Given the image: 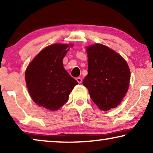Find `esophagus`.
I'll list each match as a JSON object with an SVG mask.
<instances>
[{"mask_svg": "<svg viewBox=\"0 0 153 153\" xmlns=\"http://www.w3.org/2000/svg\"><path fill=\"white\" fill-rule=\"evenodd\" d=\"M76 81H77V82H78L79 83H81V82H82V79H81V77H76Z\"/></svg>", "mask_w": 153, "mask_h": 153, "instance_id": "obj_1", "label": "esophagus"}]
</instances>
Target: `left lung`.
<instances>
[{
  "label": "left lung",
  "instance_id": "obj_1",
  "mask_svg": "<svg viewBox=\"0 0 153 153\" xmlns=\"http://www.w3.org/2000/svg\"><path fill=\"white\" fill-rule=\"evenodd\" d=\"M88 75L83 85L94 103L102 111L116 108L128 90L130 71L122 56L101 44L86 48Z\"/></svg>",
  "mask_w": 153,
  "mask_h": 153
}]
</instances>
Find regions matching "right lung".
<instances>
[{
    "instance_id": "add662e5",
    "label": "right lung",
    "mask_w": 153,
    "mask_h": 153,
    "mask_svg": "<svg viewBox=\"0 0 153 153\" xmlns=\"http://www.w3.org/2000/svg\"><path fill=\"white\" fill-rule=\"evenodd\" d=\"M69 48L68 45H50L39 52L27 68V88L38 106L58 110L68 102L70 92L78 84L63 68L62 59Z\"/></svg>"
}]
</instances>
